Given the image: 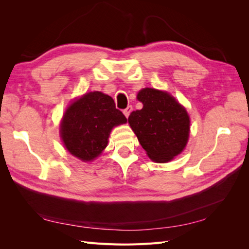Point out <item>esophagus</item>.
Masks as SVG:
<instances>
[{
	"label": "esophagus",
	"instance_id": "obj_1",
	"mask_svg": "<svg viewBox=\"0 0 249 249\" xmlns=\"http://www.w3.org/2000/svg\"><path fill=\"white\" fill-rule=\"evenodd\" d=\"M132 110H133V107L132 106H129L127 108H125L124 110V116L127 118L130 116V114H131V112H132Z\"/></svg>",
	"mask_w": 249,
	"mask_h": 249
}]
</instances>
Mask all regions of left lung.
I'll return each instance as SVG.
<instances>
[{
    "instance_id": "1",
    "label": "left lung",
    "mask_w": 249,
    "mask_h": 249,
    "mask_svg": "<svg viewBox=\"0 0 249 249\" xmlns=\"http://www.w3.org/2000/svg\"><path fill=\"white\" fill-rule=\"evenodd\" d=\"M137 99L143 107L131 113L129 124L141 146L155 162L172 160L189 137L190 120L185 108L167 92L153 88L140 90Z\"/></svg>"
}]
</instances>
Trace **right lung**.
<instances>
[{"label":"right lung","instance_id":"obj_1","mask_svg":"<svg viewBox=\"0 0 249 249\" xmlns=\"http://www.w3.org/2000/svg\"><path fill=\"white\" fill-rule=\"evenodd\" d=\"M125 123V116L116 109L111 96L89 92L65 111L61 137L71 155L82 161H91L107 146L112 127Z\"/></svg>","mask_w":249,"mask_h":249}]
</instances>
